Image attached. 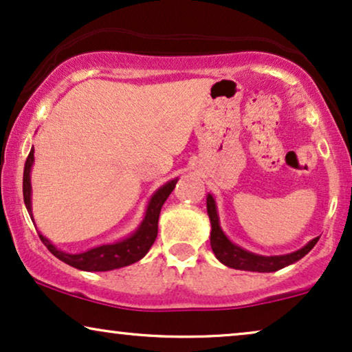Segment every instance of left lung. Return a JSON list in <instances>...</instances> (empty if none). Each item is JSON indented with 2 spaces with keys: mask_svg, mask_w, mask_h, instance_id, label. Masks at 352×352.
I'll return each instance as SVG.
<instances>
[{
  "mask_svg": "<svg viewBox=\"0 0 352 352\" xmlns=\"http://www.w3.org/2000/svg\"><path fill=\"white\" fill-rule=\"evenodd\" d=\"M206 204H208V215L210 220V227H212V230H210V248H212L215 257H217L223 265L232 267V269L250 270V272L280 270L283 269V267L294 264L296 261L302 259V257L306 256L318 241V236L314 238V240L309 241L306 246L301 248V250L289 252V254H285V256L254 254V252H250L243 250L240 246H236L235 243L228 240L227 235L222 232V228H220V222H219V215H217V206H215L212 195H208Z\"/></svg>",
  "mask_w": 352,
  "mask_h": 352,
  "instance_id": "1",
  "label": "left lung"
}]
</instances>
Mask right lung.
<instances>
[{
	"label": "right lung",
	"instance_id": "1",
	"mask_svg": "<svg viewBox=\"0 0 352 352\" xmlns=\"http://www.w3.org/2000/svg\"><path fill=\"white\" fill-rule=\"evenodd\" d=\"M34 151L32 148L29 156H27L25 167H23V182H22V190H23V203H25V208L32 215V185H30V170L32 166H34ZM177 180L167 182L166 185H162L156 193L151 196L149 199L146 214H144L143 222L140 223L137 232L132 233V235L124 238V240L111 243V245H102L91 248L85 252H78V254H69V252H64L56 248L53 243H51L48 238L40 235V240L43 241V245L48 248L51 254L58 257L59 261L65 262V264L75 267V269H80L85 272H107L120 269V267L130 265L133 262L142 259V257L146 256L149 248L153 246L154 240L157 236V220L159 214H161V209L168 195L172 193V190L175 188ZM32 220H34V215H32Z\"/></svg>",
	"mask_w": 352,
	"mask_h": 352
}]
</instances>
